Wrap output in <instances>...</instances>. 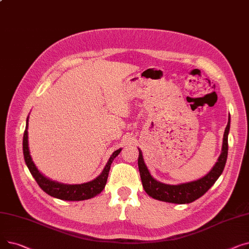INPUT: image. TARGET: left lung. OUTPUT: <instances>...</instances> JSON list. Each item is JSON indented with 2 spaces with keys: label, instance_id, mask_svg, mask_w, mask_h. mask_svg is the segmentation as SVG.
Returning <instances> with one entry per match:
<instances>
[{
  "label": "left lung",
  "instance_id": "obj_1",
  "mask_svg": "<svg viewBox=\"0 0 249 249\" xmlns=\"http://www.w3.org/2000/svg\"><path fill=\"white\" fill-rule=\"evenodd\" d=\"M230 129V117L223 136V145L219 159L209 174L200 179L185 182L180 185H166L154 179L143 160L142 152L139 150L138 168L142 186L144 191L155 200L174 204H189L200 197L210 189L218 178L223 173L228 154V133Z\"/></svg>",
  "mask_w": 249,
  "mask_h": 249
}]
</instances>
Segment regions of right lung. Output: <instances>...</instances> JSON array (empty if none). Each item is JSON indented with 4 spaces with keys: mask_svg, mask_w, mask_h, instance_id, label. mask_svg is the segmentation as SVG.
<instances>
[{
    "mask_svg": "<svg viewBox=\"0 0 249 249\" xmlns=\"http://www.w3.org/2000/svg\"><path fill=\"white\" fill-rule=\"evenodd\" d=\"M122 149H118L113 152L109 159L106 166L103 169L101 175L95 179L81 185H65L61 182H57L45 178L40 172L38 171L34 164L28 146V118L26 120V128L23 136V154L26 164H27L29 171L33 178H35L38 186L40 187L46 194L51 197H54L64 201H83L96 197L106 186L107 178L109 176V171L111 164L116 156L120 153Z\"/></svg>",
    "mask_w": 249,
    "mask_h": 249,
    "instance_id": "add662e5",
    "label": "right lung"
}]
</instances>
